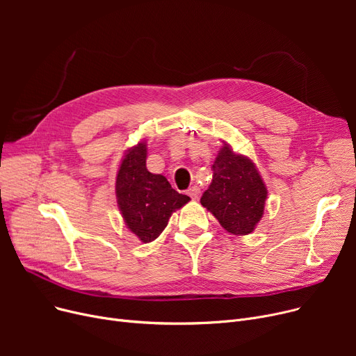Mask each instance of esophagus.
I'll return each instance as SVG.
<instances>
[{
	"label": "esophagus",
	"mask_w": 356,
	"mask_h": 356,
	"mask_svg": "<svg viewBox=\"0 0 356 356\" xmlns=\"http://www.w3.org/2000/svg\"><path fill=\"white\" fill-rule=\"evenodd\" d=\"M199 193H200V189L197 188V186H192V188L188 189V195H189L192 199H197V197H199Z\"/></svg>",
	"instance_id": "obj_1"
}]
</instances>
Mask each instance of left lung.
Listing matches in <instances>:
<instances>
[{
    "instance_id": "left-lung-1",
    "label": "left lung",
    "mask_w": 356,
    "mask_h": 356,
    "mask_svg": "<svg viewBox=\"0 0 356 356\" xmlns=\"http://www.w3.org/2000/svg\"><path fill=\"white\" fill-rule=\"evenodd\" d=\"M212 183L200 203L234 235L251 234L263 218L267 188L255 164L223 144L212 165Z\"/></svg>"
}]
</instances>
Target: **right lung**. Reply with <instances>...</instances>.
Listing matches in <instances>:
<instances>
[{
    "instance_id": "1",
    "label": "right lung",
    "mask_w": 356,
    "mask_h": 356,
    "mask_svg": "<svg viewBox=\"0 0 356 356\" xmlns=\"http://www.w3.org/2000/svg\"><path fill=\"white\" fill-rule=\"evenodd\" d=\"M147 145L138 143L125 153L117 175L115 193L125 225L141 242L154 241L176 209L191 200L176 192L161 175L145 167Z\"/></svg>"
}]
</instances>
